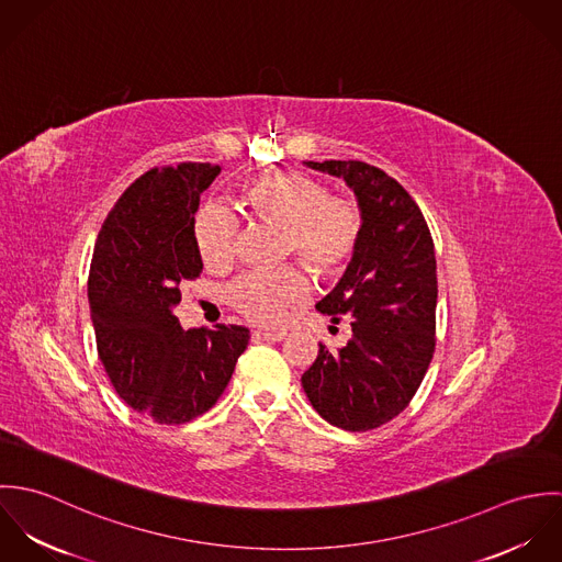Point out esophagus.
I'll return each mask as SVG.
<instances>
[{
	"label": "esophagus",
	"mask_w": 562,
	"mask_h": 562,
	"mask_svg": "<svg viewBox=\"0 0 562 562\" xmlns=\"http://www.w3.org/2000/svg\"><path fill=\"white\" fill-rule=\"evenodd\" d=\"M255 335L266 341H281L288 337V333H281V330H255Z\"/></svg>",
	"instance_id": "1"
}]
</instances>
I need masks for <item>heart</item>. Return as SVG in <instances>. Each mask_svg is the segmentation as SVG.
<instances>
[{"label": "heart", "instance_id": "heart-1", "mask_svg": "<svg viewBox=\"0 0 562 562\" xmlns=\"http://www.w3.org/2000/svg\"><path fill=\"white\" fill-rule=\"evenodd\" d=\"M244 210L259 221L283 227L285 252H296L316 274L333 277L355 255L363 216L355 201L330 196V188L299 170H277L241 186ZM236 221L207 205L196 214L194 241L210 268H225L236 252ZM307 294V279L296 266L252 270L238 277L229 290V303L244 318L266 326L285 321L288 310Z\"/></svg>", "mask_w": 562, "mask_h": 562}]
</instances>
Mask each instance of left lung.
<instances>
[{
    "label": "left lung",
    "mask_w": 562,
    "mask_h": 562,
    "mask_svg": "<svg viewBox=\"0 0 562 562\" xmlns=\"http://www.w3.org/2000/svg\"><path fill=\"white\" fill-rule=\"evenodd\" d=\"M355 192L363 234L316 310L350 322L352 337L318 350L301 383L322 417L344 430H372L406 408L435 352L437 261L428 225L401 183L357 160L305 161Z\"/></svg>",
    "instance_id": "8db88e82"
}]
</instances>
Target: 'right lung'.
I'll use <instances>...</instances> for the list:
<instances>
[{
  "instance_id": "right-lung-1",
  "label": "right lung",
  "mask_w": 562,
  "mask_h": 562,
  "mask_svg": "<svg viewBox=\"0 0 562 562\" xmlns=\"http://www.w3.org/2000/svg\"><path fill=\"white\" fill-rule=\"evenodd\" d=\"M221 166L183 161L151 168L116 201L97 236L88 305L99 359L116 394L158 424H186L225 392L248 328L183 330L179 283L203 261L194 241L201 192Z\"/></svg>"
}]
</instances>
